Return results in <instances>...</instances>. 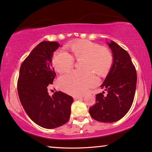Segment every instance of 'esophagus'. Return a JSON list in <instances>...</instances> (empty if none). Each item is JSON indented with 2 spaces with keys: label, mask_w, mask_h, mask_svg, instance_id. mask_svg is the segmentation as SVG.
Wrapping results in <instances>:
<instances>
[{
  "label": "esophagus",
  "mask_w": 152,
  "mask_h": 152,
  "mask_svg": "<svg viewBox=\"0 0 152 152\" xmlns=\"http://www.w3.org/2000/svg\"><path fill=\"white\" fill-rule=\"evenodd\" d=\"M83 96H74L73 98L74 100H76V99H80V98H83Z\"/></svg>",
  "instance_id": "obj_1"
}]
</instances>
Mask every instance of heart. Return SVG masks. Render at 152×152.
Masks as SVG:
<instances>
[{
	"label": "heart",
	"instance_id": "1",
	"mask_svg": "<svg viewBox=\"0 0 152 152\" xmlns=\"http://www.w3.org/2000/svg\"><path fill=\"white\" fill-rule=\"evenodd\" d=\"M70 54L59 50L52 58L54 68L58 73L69 72L74 66V61H80L79 69L61 77L58 85L67 94L74 96L83 95L96 84V78L92 73L104 76L111 69L114 56L109 49L101 47L96 43L82 39L67 46Z\"/></svg>",
	"mask_w": 152,
	"mask_h": 152
}]
</instances>
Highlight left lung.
<instances>
[{
	"label": "left lung",
	"instance_id": "1",
	"mask_svg": "<svg viewBox=\"0 0 152 152\" xmlns=\"http://www.w3.org/2000/svg\"><path fill=\"white\" fill-rule=\"evenodd\" d=\"M114 56V63L102 89L107 91L96 95V103L89 108L93 119L103 123H113L127 114L134 101L137 87V71L129 54L111 41L108 43Z\"/></svg>",
	"mask_w": 152,
	"mask_h": 152
}]
</instances>
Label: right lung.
<instances>
[{
    "label": "right lung",
    "instance_id": "obj_1",
    "mask_svg": "<svg viewBox=\"0 0 152 152\" xmlns=\"http://www.w3.org/2000/svg\"><path fill=\"white\" fill-rule=\"evenodd\" d=\"M60 46L56 42H42L34 48L20 67L18 93L24 110L36 124L53 129L69 121L72 96L61 91L50 96L48 85L56 76L52 68L53 53Z\"/></svg>",
    "mask_w": 152,
    "mask_h": 152
}]
</instances>
